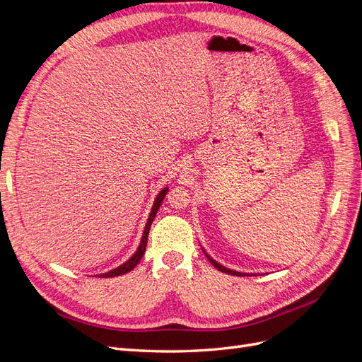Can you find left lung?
Here are the masks:
<instances>
[{"label":"left lung","mask_w":362,"mask_h":362,"mask_svg":"<svg viewBox=\"0 0 362 362\" xmlns=\"http://www.w3.org/2000/svg\"><path fill=\"white\" fill-rule=\"evenodd\" d=\"M202 250H204V254H205V257L208 258V261L211 262V264L217 269V270H221V272H225V273H228V275H235V276H250V275H255V273H243V272H238V270H233V269H228V267H225V266H222L221 262H217L216 259H213L210 255L206 254L205 252V249L202 247Z\"/></svg>","instance_id":"left-lung-1"}]
</instances>
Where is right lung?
<instances>
[{
  "mask_svg": "<svg viewBox=\"0 0 362 362\" xmlns=\"http://www.w3.org/2000/svg\"><path fill=\"white\" fill-rule=\"evenodd\" d=\"M168 190H169V187H164V189L156 196L154 205H152V208H151V213H149V217H148V221H146V225H145V229H144V234H141V240H140L139 247L136 249L134 254L131 255L125 262H122V264H120V266H117V267H115V269H112V270H108V272H105V273H101V275H98V276H103V278H115V276L125 275V273L131 272V270H133V269L139 264V261L141 259V257H144L145 250H146V243H148V235H149L151 225H152V222H154V217H156V214H157V211H158V208H160V205H161V202H163V199H164V196H166Z\"/></svg>",
  "mask_w": 362,
  "mask_h": 362,
  "instance_id": "add662e5",
  "label": "right lung"
}]
</instances>
